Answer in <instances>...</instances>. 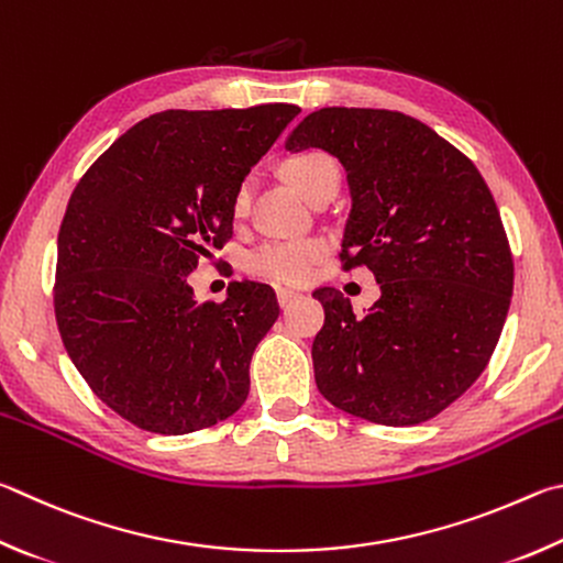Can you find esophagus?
<instances>
[{
    "mask_svg": "<svg viewBox=\"0 0 563 563\" xmlns=\"http://www.w3.org/2000/svg\"><path fill=\"white\" fill-rule=\"evenodd\" d=\"M297 297H299V291H294V289H276V301H279V307H287V303H291Z\"/></svg>",
    "mask_w": 563,
    "mask_h": 563,
    "instance_id": "esophagus-1",
    "label": "esophagus"
}]
</instances>
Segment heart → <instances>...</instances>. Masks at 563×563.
Returning a JSON list of instances; mask_svg holds the SVG:
<instances>
[{
	"instance_id": "1",
	"label": "heart",
	"mask_w": 563,
	"mask_h": 563,
	"mask_svg": "<svg viewBox=\"0 0 563 563\" xmlns=\"http://www.w3.org/2000/svg\"><path fill=\"white\" fill-rule=\"evenodd\" d=\"M284 175H287V180L297 187L309 202L319 200L321 195L329 192L336 195L341 180L336 161L321 151H309L289 157V161L284 163ZM250 183L240 185V190H236L232 202V212L236 217H242L246 212V207H250ZM323 254H327V242L323 240L266 242L260 250H254L250 254V269L254 274L266 276V279L299 284L309 279L313 264H317Z\"/></svg>"
}]
</instances>
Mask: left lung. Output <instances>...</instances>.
<instances>
[{"mask_svg":"<svg viewBox=\"0 0 563 563\" xmlns=\"http://www.w3.org/2000/svg\"><path fill=\"white\" fill-rule=\"evenodd\" d=\"M319 147L346 170V269L366 264L380 299L356 317L339 289L313 291L321 396L378 426L435 418L479 378L505 327L515 264L487 183L432 128L380 108H321L287 151Z\"/></svg>","mask_w":563,"mask_h":563,"instance_id":"1","label":"left lung"}]
</instances>
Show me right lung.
Here are the masks:
<instances>
[{"label":"right lung","instance_id":"add662e5","mask_svg":"<svg viewBox=\"0 0 563 563\" xmlns=\"http://www.w3.org/2000/svg\"><path fill=\"white\" fill-rule=\"evenodd\" d=\"M301 113L291 103L163 111L88 167L58 230L54 309L68 358L133 426L185 435L230 418L279 303L232 282L197 303L187 274L232 236L246 173Z\"/></svg>","mask_w":563,"mask_h":563}]
</instances>
